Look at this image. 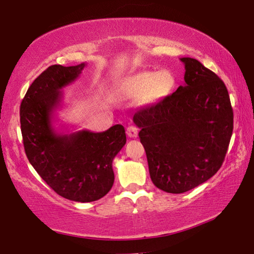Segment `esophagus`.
<instances>
[{
    "label": "esophagus",
    "instance_id": "esophagus-1",
    "mask_svg": "<svg viewBox=\"0 0 254 254\" xmlns=\"http://www.w3.org/2000/svg\"><path fill=\"white\" fill-rule=\"evenodd\" d=\"M126 133H127V135H128V137H136L138 130H137L136 127L133 126V125H130V126L127 127Z\"/></svg>",
    "mask_w": 254,
    "mask_h": 254
}]
</instances>
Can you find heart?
I'll return each mask as SVG.
<instances>
[{"label": "heart", "instance_id": "obj_1", "mask_svg": "<svg viewBox=\"0 0 254 254\" xmlns=\"http://www.w3.org/2000/svg\"><path fill=\"white\" fill-rule=\"evenodd\" d=\"M175 82V76L169 69L137 71L117 79L112 85V93L120 99L140 97L142 103H152L168 96Z\"/></svg>", "mask_w": 254, "mask_h": 254}]
</instances>
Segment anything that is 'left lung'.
Wrapping results in <instances>:
<instances>
[{
	"label": "left lung",
	"mask_w": 254,
	"mask_h": 254,
	"mask_svg": "<svg viewBox=\"0 0 254 254\" xmlns=\"http://www.w3.org/2000/svg\"><path fill=\"white\" fill-rule=\"evenodd\" d=\"M180 61L185 84L133 118L152 183L173 194L201 185L220 170L234 129L223 81L195 59Z\"/></svg>",
	"instance_id": "1"
}]
</instances>
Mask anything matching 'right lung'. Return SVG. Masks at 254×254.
<instances>
[{"label": "right lung", "mask_w": 254, "mask_h": 254, "mask_svg": "<svg viewBox=\"0 0 254 254\" xmlns=\"http://www.w3.org/2000/svg\"><path fill=\"white\" fill-rule=\"evenodd\" d=\"M85 64H54L30 85L20 104V130L27 159L45 183L59 195L77 202H91L112 189V162L126 144L123 125L102 133L78 130L58 133L52 126L64 88L81 74Z\"/></svg>", "instance_id": "obj_1"}]
</instances>
